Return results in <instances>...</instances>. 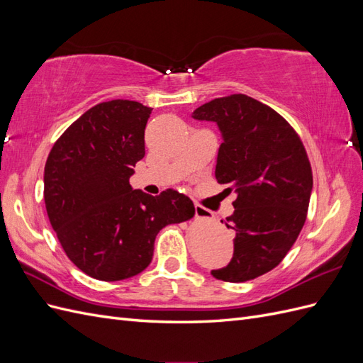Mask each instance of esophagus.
<instances>
[{
	"instance_id": "esophagus-1",
	"label": "esophagus",
	"mask_w": 363,
	"mask_h": 363,
	"mask_svg": "<svg viewBox=\"0 0 363 363\" xmlns=\"http://www.w3.org/2000/svg\"><path fill=\"white\" fill-rule=\"evenodd\" d=\"M194 208H195V218H207V215H211L207 208H204L203 206L196 204Z\"/></svg>"
}]
</instances>
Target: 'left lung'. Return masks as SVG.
<instances>
[{
  "mask_svg": "<svg viewBox=\"0 0 363 363\" xmlns=\"http://www.w3.org/2000/svg\"><path fill=\"white\" fill-rule=\"evenodd\" d=\"M192 118L221 131L215 177L236 194L227 218L233 257L211 274L230 283L256 279L279 265L304 225L313 179L303 142L276 111L244 94L215 98Z\"/></svg>",
  "mask_w": 363,
  "mask_h": 363,
  "instance_id": "obj_1",
  "label": "left lung"
}]
</instances>
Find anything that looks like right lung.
<instances>
[{
	"instance_id": "add662e5",
	"label": "right lung",
	"mask_w": 363,
	"mask_h": 363,
	"mask_svg": "<svg viewBox=\"0 0 363 363\" xmlns=\"http://www.w3.org/2000/svg\"><path fill=\"white\" fill-rule=\"evenodd\" d=\"M151 111L130 100L96 104L57 139L45 163L50 223L69 260L96 280L138 276L151 263L160 230L195 212L177 191L152 196L130 186L145 156Z\"/></svg>"
}]
</instances>
